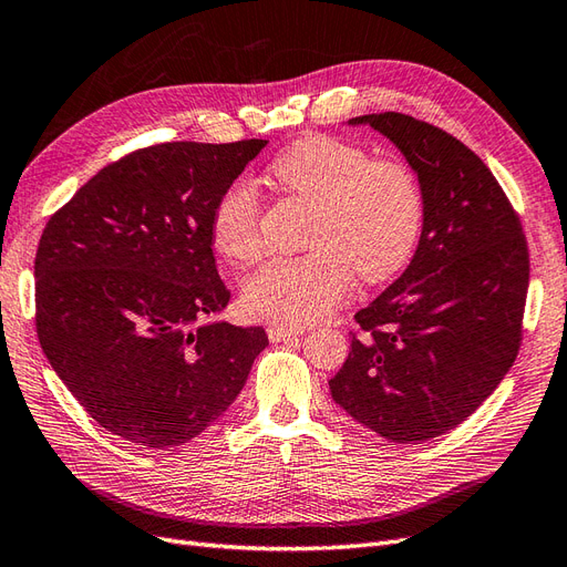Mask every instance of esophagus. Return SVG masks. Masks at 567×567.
<instances>
[{
    "instance_id": "esophagus-1",
    "label": "esophagus",
    "mask_w": 567,
    "mask_h": 567,
    "mask_svg": "<svg viewBox=\"0 0 567 567\" xmlns=\"http://www.w3.org/2000/svg\"><path fill=\"white\" fill-rule=\"evenodd\" d=\"M268 339L270 342H287V339H295L303 334V328L297 326H268Z\"/></svg>"
}]
</instances>
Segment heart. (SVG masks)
<instances>
[{
    "label": "heart",
    "instance_id": "heart-1",
    "mask_svg": "<svg viewBox=\"0 0 567 567\" xmlns=\"http://www.w3.org/2000/svg\"><path fill=\"white\" fill-rule=\"evenodd\" d=\"M270 175L292 197L316 206L303 256L272 258L241 287L251 318L303 326L344 301L355 272L365 282L392 278L411 261L425 220L417 175L401 161H375L359 144L328 135L295 142ZM212 245L230 264L261 256L258 197L249 185L225 189L212 214Z\"/></svg>",
    "mask_w": 567,
    "mask_h": 567
}]
</instances>
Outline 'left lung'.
Masks as SVG:
<instances>
[{"instance_id": "obj_1", "label": "left lung", "mask_w": 567, "mask_h": 567, "mask_svg": "<svg viewBox=\"0 0 567 567\" xmlns=\"http://www.w3.org/2000/svg\"><path fill=\"white\" fill-rule=\"evenodd\" d=\"M409 161L425 220L409 268L355 313L359 334L330 392L396 444L458 427L511 370L523 339L529 254L520 218L484 161L406 113L351 118Z\"/></svg>"}]
</instances>
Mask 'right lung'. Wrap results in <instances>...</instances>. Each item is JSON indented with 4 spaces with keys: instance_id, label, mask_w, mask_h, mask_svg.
Segmentation results:
<instances>
[{
    "instance_id": "1",
    "label": "right lung",
    "mask_w": 567,
    "mask_h": 567,
    "mask_svg": "<svg viewBox=\"0 0 567 567\" xmlns=\"http://www.w3.org/2000/svg\"><path fill=\"white\" fill-rule=\"evenodd\" d=\"M266 140L166 142L96 173L47 223L35 326L61 382L142 449L212 427L268 347L264 328L206 320L230 301L212 214Z\"/></svg>"
}]
</instances>
